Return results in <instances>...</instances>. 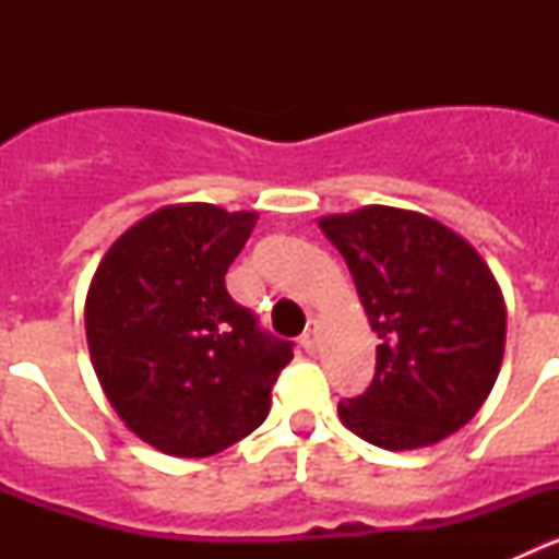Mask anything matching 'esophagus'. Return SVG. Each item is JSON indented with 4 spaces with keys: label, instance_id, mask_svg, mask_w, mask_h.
Instances as JSON below:
<instances>
[{
    "label": "esophagus",
    "instance_id": "34e87169",
    "mask_svg": "<svg viewBox=\"0 0 559 559\" xmlns=\"http://www.w3.org/2000/svg\"><path fill=\"white\" fill-rule=\"evenodd\" d=\"M302 347H305V353H310L313 355L316 349H319V322H310L308 324V330H305L302 333Z\"/></svg>",
    "mask_w": 559,
    "mask_h": 559
}]
</instances>
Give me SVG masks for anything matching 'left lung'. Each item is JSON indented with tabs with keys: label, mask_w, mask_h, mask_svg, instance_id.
Here are the masks:
<instances>
[{
	"label": "left lung",
	"mask_w": 559,
	"mask_h": 559,
	"mask_svg": "<svg viewBox=\"0 0 559 559\" xmlns=\"http://www.w3.org/2000/svg\"><path fill=\"white\" fill-rule=\"evenodd\" d=\"M378 333L374 378L341 400V423L386 451H414L471 423L501 372L507 305L484 257L423 212L369 204L324 215Z\"/></svg>",
	"instance_id": "obj_1"
}]
</instances>
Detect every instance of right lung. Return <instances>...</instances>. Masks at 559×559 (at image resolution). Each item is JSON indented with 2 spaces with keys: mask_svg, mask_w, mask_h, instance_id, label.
Returning a JSON list of instances; mask_svg holds the SVG:
<instances>
[{
  "mask_svg": "<svg viewBox=\"0 0 559 559\" xmlns=\"http://www.w3.org/2000/svg\"><path fill=\"white\" fill-rule=\"evenodd\" d=\"M257 212L170 204L103 254L86 294V341L108 403L167 456L221 453L263 426L294 358L226 290Z\"/></svg>",
  "mask_w": 559,
  "mask_h": 559,
  "instance_id": "add662e5",
  "label": "right lung"
}]
</instances>
